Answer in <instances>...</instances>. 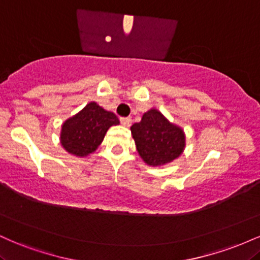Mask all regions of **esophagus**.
I'll list each match as a JSON object with an SVG mask.
<instances>
[{"label": "esophagus", "instance_id": "34e87169", "mask_svg": "<svg viewBox=\"0 0 260 260\" xmlns=\"http://www.w3.org/2000/svg\"><path fill=\"white\" fill-rule=\"evenodd\" d=\"M120 121L124 127H129L131 123H132V118L131 117H121Z\"/></svg>", "mask_w": 260, "mask_h": 260}]
</instances>
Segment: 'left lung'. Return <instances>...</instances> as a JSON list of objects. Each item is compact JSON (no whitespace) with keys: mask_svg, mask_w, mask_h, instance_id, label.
<instances>
[{"mask_svg":"<svg viewBox=\"0 0 260 260\" xmlns=\"http://www.w3.org/2000/svg\"><path fill=\"white\" fill-rule=\"evenodd\" d=\"M131 131L137 150L148 165H165L180 156L183 151V131L170 123L155 109L145 112L142 121L134 123Z\"/></svg>","mask_w":260,"mask_h":260,"instance_id":"8db88e82","label":"left lung"}]
</instances>
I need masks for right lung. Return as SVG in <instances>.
<instances>
[{"label":"right lung","mask_w":260,"mask_h":260,"mask_svg":"<svg viewBox=\"0 0 260 260\" xmlns=\"http://www.w3.org/2000/svg\"><path fill=\"white\" fill-rule=\"evenodd\" d=\"M118 123L115 113L105 111L96 103H89L82 111L64 122L61 144L68 153L86 156L101 144L107 129Z\"/></svg>","instance_id":"add662e5"}]
</instances>
